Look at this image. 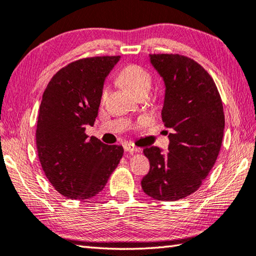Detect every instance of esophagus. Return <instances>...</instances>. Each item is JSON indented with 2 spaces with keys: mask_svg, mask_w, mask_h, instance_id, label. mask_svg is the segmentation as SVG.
<instances>
[{
  "mask_svg": "<svg viewBox=\"0 0 256 256\" xmlns=\"http://www.w3.org/2000/svg\"><path fill=\"white\" fill-rule=\"evenodd\" d=\"M124 150H125V152H128V154H136V152H140L141 151L140 148H136V146H134L130 144H124Z\"/></svg>",
  "mask_w": 256,
  "mask_h": 256,
  "instance_id": "obj_1",
  "label": "esophagus"
}]
</instances>
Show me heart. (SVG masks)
I'll return each instance as SVG.
<instances>
[{
	"label": "heart",
	"instance_id": "heart-1",
	"mask_svg": "<svg viewBox=\"0 0 256 256\" xmlns=\"http://www.w3.org/2000/svg\"><path fill=\"white\" fill-rule=\"evenodd\" d=\"M118 79L125 86H128L131 92L136 94L148 92L151 84H152V76H151L149 71H146L144 68L138 66V64L125 66L118 73ZM107 92L108 89L107 86H105L102 92V99L106 97Z\"/></svg>",
	"mask_w": 256,
	"mask_h": 256
}]
</instances>
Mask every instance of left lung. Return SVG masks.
<instances>
[{"label":"left lung","instance_id":"left-lung-1","mask_svg":"<svg viewBox=\"0 0 256 256\" xmlns=\"http://www.w3.org/2000/svg\"><path fill=\"white\" fill-rule=\"evenodd\" d=\"M164 78L166 94L162 116L168 152L150 146L144 154L150 170L141 180L146 196L177 201L196 192L209 175L222 144L224 114L212 76L196 60L180 54H150Z\"/></svg>","mask_w":256,"mask_h":256}]
</instances>
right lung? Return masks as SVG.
<instances>
[{"instance_id": "1", "label": "right lung", "mask_w": 256, "mask_h": 256, "mask_svg": "<svg viewBox=\"0 0 256 256\" xmlns=\"http://www.w3.org/2000/svg\"><path fill=\"white\" fill-rule=\"evenodd\" d=\"M120 56L68 63L42 94L37 120L38 158L47 180L63 196L86 200L105 188L122 159V146H107L84 133L94 124L105 78Z\"/></svg>"}]
</instances>
